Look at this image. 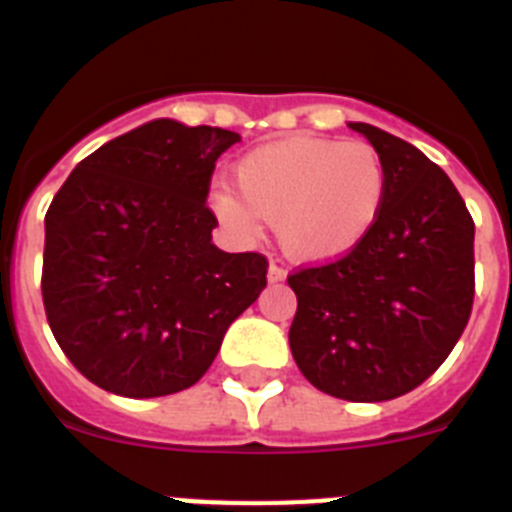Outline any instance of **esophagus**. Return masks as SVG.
I'll return each mask as SVG.
<instances>
[{"mask_svg": "<svg viewBox=\"0 0 512 512\" xmlns=\"http://www.w3.org/2000/svg\"><path fill=\"white\" fill-rule=\"evenodd\" d=\"M284 279H287V271H284L282 266L271 264V266H269V282H271V284H277V282H284Z\"/></svg>", "mask_w": 512, "mask_h": 512, "instance_id": "obj_1", "label": "esophagus"}]
</instances>
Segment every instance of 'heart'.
Segmentation results:
<instances>
[{"instance_id": "heart-1", "label": "heart", "mask_w": 512, "mask_h": 512, "mask_svg": "<svg viewBox=\"0 0 512 512\" xmlns=\"http://www.w3.org/2000/svg\"><path fill=\"white\" fill-rule=\"evenodd\" d=\"M233 189L210 194L228 233L253 238L259 217L274 223L289 259L328 264L354 253L374 233L390 192L377 148L361 140L292 135L253 148L235 164Z\"/></svg>"}]
</instances>
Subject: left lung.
I'll use <instances>...</instances> for the list:
<instances>
[{"mask_svg": "<svg viewBox=\"0 0 512 512\" xmlns=\"http://www.w3.org/2000/svg\"><path fill=\"white\" fill-rule=\"evenodd\" d=\"M348 128L384 158L387 205L354 253L287 279L297 295L289 348L325 395L384 402L431 377L467 328L474 223L425 153L366 122Z\"/></svg>", "mask_w": 512, "mask_h": 512, "instance_id": "8db88e82", "label": "left lung"}]
</instances>
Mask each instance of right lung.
I'll use <instances>...</instances> for the list:
<instances>
[{
	"label": "right lung",
	"mask_w": 512,
	"mask_h": 512,
	"mask_svg": "<svg viewBox=\"0 0 512 512\" xmlns=\"http://www.w3.org/2000/svg\"><path fill=\"white\" fill-rule=\"evenodd\" d=\"M233 130L158 117L71 171L45 215L43 302L63 354L122 397L192 387L266 287L261 253H225L207 192Z\"/></svg>",
	"instance_id": "add662e5"
}]
</instances>
